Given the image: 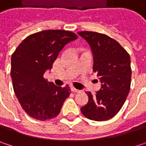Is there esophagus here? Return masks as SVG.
<instances>
[{
	"instance_id": "obj_1",
	"label": "esophagus",
	"mask_w": 146,
	"mask_h": 146,
	"mask_svg": "<svg viewBox=\"0 0 146 146\" xmlns=\"http://www.w3.org/2000/svg\"><path fill=\"white\" fill-rule=\"evenodd\" d=\"M71 90H72V92H73V93H78V92H79L78 90H77V89H75V88H73V87L71 88Z\"/></svg>"
}]
</instances>
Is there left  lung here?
<instances>
[{"label":"left lung","mask_w":146,"mask_h":146,"mask_svg":"<svg viewBox=\"0 0 146 146\" xmlns=\"http://www.w3.org/2000/svg\"><path fill=\"white\" fill-rule=\"evenodd\" d=\"M78 35L90 44L93 55V71L102 83L101 90L92 96L80 110L84 117L94 121L113 117L122 108L131 84L130 56L120 44L111 37L90 31Z\"/></svg>","instance_id":"left-lung-1"}]
</instances>
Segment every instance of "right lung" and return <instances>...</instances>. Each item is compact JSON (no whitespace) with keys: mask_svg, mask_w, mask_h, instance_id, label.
<instances>
[{"mask_svg":"<svg viewBox=\"0 0 146 146\" xmlns=\"http://www.w3.org/2000/svg\"><path fill=\"white\" fill-rule=\"evenodd\" d=\"M78 36L66 30H44L24 39L12 56L11 77L14 93L24 111L44 121L56 117L70 95L44 78L63 47Z\"/></svg>","mask_w":146,"mask_h":146,"instance_id":"obj_1","label":"right lung"}]
</instances>
